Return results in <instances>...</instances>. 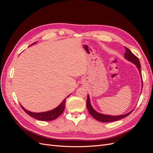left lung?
I'll use <instances>...</instances> for the list:
<instances>
[{
  "label": "left lung",
  "mask_w": 153,
  "mask_h": 153,
  "mask_svg": "<svg viewBox=\"0 0 153 153\" xmlns=\"http://www.w3.org/2000/svg\"><path fill=\"white\" fill-rule=\"evenodd\" d=\"M125 49H126V52L124 53V57L126 59H128L129 61H130L133 63H134L137 66V68L139 70V72L140 73V75H142L141 73V70H140V63L139 61V59L135 55H134L129 49L128 48L125 47ZM143 82V81H142ZM142 85H143V82H142ZM86 106L88 111H89V114L93 117L94 119L96 120H98V121L100 122H103V123H108V122H112V121H118V120L121 119L123 118L126 117L128 115L130 114L132 111L130 112H129L128 114H126L124 115H117V116H112V115H103L100 114L98 112H97L96 111H95L93 108H92V106L90 103V100H89V96H87V99L86 101Z\"/></svg>",
  "instance_id": "left-lung-1"
}]
</instances>
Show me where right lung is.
Instances as JSON below:
<instances>
[{
    "instance_id": "1",
    "label": "right lung",
    "mask_w": 153,
    "mask_h": 153,
    "mask_svg": "<svg viewBox=\"0 0 153 153\" xmlns=\"http://www.w3.org/2000/svg\"><path fill=\"white\" fill-rule=\"evenodd\" d=\"M34 43H32V45H33ZM68 97H67V98H68ZM67 98L66 99H64L62 102L61 104H60L59 105V106H57V108H55V109H53L52 110L48 111V112H45L34 113V112H29V111L25 109L21 105H20L22 106V109L25 111L26 114H27L29 115H30V117L35 118V119H38V120H39V121H52V120H53V119H57L58 117H59L60 115H61L62 114V112H64V108H65L66 100Z\"/></svg>"
}]
</instances>
